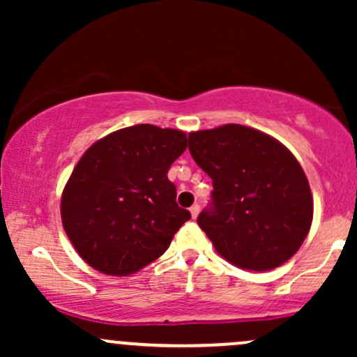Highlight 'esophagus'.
Here are the masks:
<instances>
[{
	"mask_svg": "<svg viewBox=\"0 0 357 357\" xmlns=\"http://www.w3.org/2000/svg\"><path fill=\"white\" fill-rule=\"evenodd\" d=\"M190 211H191L192 220L198 218V215H199V204H192V206L190 208Z\"/></svg>",
	"mask_w": 357,
	"mask_h": 357,
	"instance_id": "34e87169",
	"label": "esophagus"
}]
</instances>
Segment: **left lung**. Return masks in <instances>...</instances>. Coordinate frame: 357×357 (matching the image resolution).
<instances>
[{
	"label": "left lung",
	"mask_w": 357,
	"mask_h": 357,
	"mask_svg": "<svg viewBox=\"0 0 357 357\" xmlns=\"http://www.w3.org/2000/svg\"><path fill=\"white\" fill-rule=\"evenodd\" d=\"M190 153L211 178V206L198 225L216 252L243 270L267 272L296 255L312 225L304 169L277 139L240 124L188 136Z\"/></svg>",
	"instance_id": "obj_1"
}]
</instances>
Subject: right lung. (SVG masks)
<instances>
[{"label": "right lung", "mask_w": 357, "mask_h": 357, "mask_svg": "<svg viewBox=\"0 0 357 357\" xmlns=\"http://www.w3.org/2000/svg\"><path fill=\"white\" fill-rule=\"evenodd\" d=\"M186 134L137 124L85 151L61 195V223L77 253L107 275L137 272L171 245L191 218L176 203L167 171Z\"/></svg>", "instance_id": "add662e5"}]
</instances>
